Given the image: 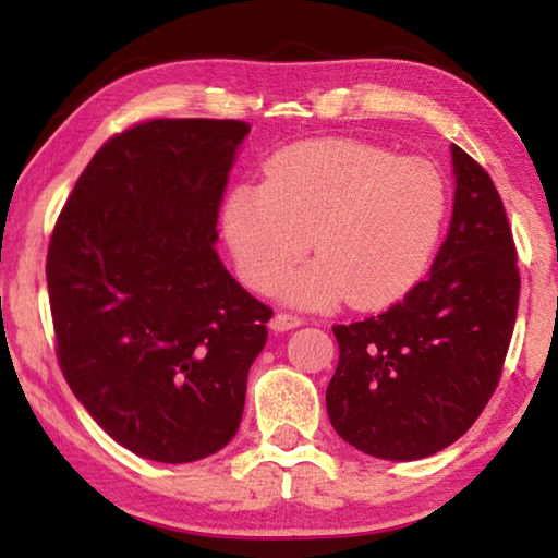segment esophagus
Masks as SVG:
<instances>
[{"label":"esophagus","instance_id":"obj_1","mask_svg":"<svg viewBox=\"0 0 558 558\" xmlns=\"http://www.w3.org/2000/svg\"><path fill=\"white\" fill-rule=\"evenodd\" d=\"M304 323L302 317L296 315H289V312H277L271 319V330L277 332H284V330H294V327H300Z\"/></svg>","mask_w":558,"mask_h":558}]
</instances>
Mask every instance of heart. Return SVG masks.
Returning a JSON list of instances; mask_svg holds the SVG:
<instances>
[{
    "instance_id": "heart-1",
    "label": "heart",
    "mask_w": 558,
    "mask_h": 558,
    "mask_svg": "<svg viewBox=\"0 0 558 558\" xmlns=\"http://www.w3.org/2000/svg\"><path fill=\"white\" fill-rule=\"evenodd\" d=\"M447 182L429 159L396 157L357 140L279 149L262 185L228 195L223 228L243 281L271 292L310 251L317 262L284 281L289 300L384 310L424 277L447 218Z\"/></svg>"
}]
</instances>
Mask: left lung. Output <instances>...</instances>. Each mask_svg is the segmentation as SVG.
<instances>
[{
	"instance_id": "left-lung-1",
	"label": "left lung",
	"mask_w": 558,
	"mask_h": 558,
	"mask_svg": "<svg viewBox=\"0 0 558 558\" xmlns=\"http://www.w3.org/2000/svg\"><path fill=\"white\" fill-rule=\"evenodd\" d=\"M452 162V223L429 277L380 315L332 327L327 414L380 460H422L460 439L498 388L513 338L521 274L506 208L457 144Z\"/></svg>"
}]
</instances>
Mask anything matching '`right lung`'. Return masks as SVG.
Segmentation results:
<instances>
[{
	"instance_id": "right-lung-1",
	"label": "right lung",
	"mask_w": 558,
	"mask_h": 558,
	"mask_svg": "<svg viewBox=\"0 0 558 558\" xmlns=\"http://www.w3.org/2000/svg\"><path fill=\"white\" fill-rule=\"evenodd\" d=\"M235 119H147L81 172L48 246L60 371L96 424L155 462L216 454L235 437L269 304L213 248Z\"/></svg>"
}]
</instances>
